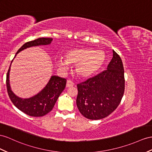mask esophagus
<instances>
[{"instance_id": "1", "label": "esophagus", "mask_w": 152, "mask_h": 152, "mask_svg": "<svg viewBox=\"0 0 152 152\" xmlns=\"http://www.w3.org/2000/svg\"><path fill=\"white\" fill-rule=\"evenodd\" d=\"M74 85H75V83H74L72 81H71V80H67V84H66V87H67V88H69V87H73Z\"/></svg>"}]
</instances>
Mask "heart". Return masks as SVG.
<instances>
[{"instance_id": "1", "label": "heart", "mask_w": 152, "mask_h": 152, "mask_svg": "<svg viewBox=\"0 0 152 152\" xmlns=\"http://www.w3.org/2000/svg\"><path fill=\"white\" fill-rule=\"evenodd\" d=\"M64 58H57L56 63L63 70H67L70 64H76L75 71L80 77L87 78L98 72L105 60L102 50L88 48H77L68 50Z\"/></svg>"}]
</instances>
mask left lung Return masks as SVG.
Wrapping results in <instances>:
<instances>
[{"label": "left lung", "mask_w": 152, "mask_h": 152, "mask_svg": "<svg viewBox=\"0 0 152 152\" xmlns=\"http://www.w3.org/2000/svg\"><path fill=\"white\" fill-rule=\"evenodd\" d=\"M76 104L85 118L98 120L106 118L118 107L124 92L123 62L113 50L107 69L77 85Z\"/></svg>", "instance_id": "1"}]
</instances>
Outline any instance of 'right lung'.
I'll return each mask as SVG.
<instances>
[{
  "label": "right lung",
  "instance_id": "1",
  "mask_svg": "<svg viewBox=\"0 0 152 152\" xmlns=\"http://www.w3.org/2000/svg\"><path fill=\"white\" fill-rule=\"evenodd\" d=\"M52 40L53 38H39L26 42L18 50L17 54L31 47L49 45ZM10 67L7 73L6 87L10 98L14 105L26 114L32 117L44 116L51 111L58 97L65 89L67 80L56 76H52L46 86L37 95L30 98L22 99L17 96L11 90L9 80Z\"/></svg>",
  "mask_w": 152,
  "mask_h": 152
}]
</instances>
